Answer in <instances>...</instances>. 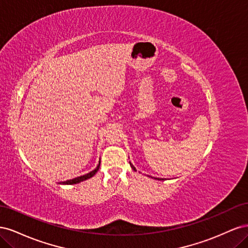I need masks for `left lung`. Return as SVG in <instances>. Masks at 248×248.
Returning <instances> with one entry per match:
<instances>
[{"instance_id":"obj_1","label":"left lung","mask_w":248,"mask_h":248,"mask_svg":"<svg viewBox=\"0 0 248 248\" xmlns=\"http://www.w3.org/2000/svg\"><path fill=\"white\" fill-rule=\"evenodd\" d=\"M130 166H131V168H132L133 170H136V168H134L131 163H130ZM154 179H157V178H154ZM157 180H163V179H157Z\"/></svg>"}]
</instances>
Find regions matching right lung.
I'll return each mask as SVG.
<instances>
[{
  "label": "right lung",
  "mask_w": 248,
  "mask_h": 248,
  "mask_svg": "<svg viewBox=\"0 0 248 248\" xmlns=\"http://www.w3.org/2000/svg\"><path fill=\"white\" fill-rule=\"evenodd\" d=\"M99 168H100V162H99V164L98 166H97V168L94 170H92V171H90L89 174H86V175H84V176H80V177H78V178H74V179H72V180H67V181H65V182H62V184H77V183H79V182H81V181H84V180H87V179H89V178H91V177H93L96 172H97V170H99Z\"/></svg>",
  "instance_id": "add662e5"
}]
</instances>
